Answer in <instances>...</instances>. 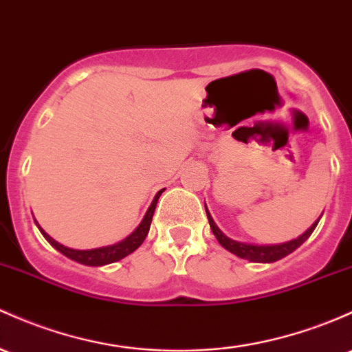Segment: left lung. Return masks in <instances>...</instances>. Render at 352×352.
Here are the masks:
<instances>
[{"mask_svg":"<svg viewBox=\"0 0 352 352\" xmlns=\"http://www.w3.org/2000/svg\"><path fill=\"white\" fill-rule=\"evenodd\" d=\"M206 212H207V219H208V223H210L212 232H214L215 239H217L219 244L222 245L223 249H227L229 252H232L234 256H237L241 258H247V261H250V262H262V264H265V262H276V261H279V258L289 256L291 252H294L297 247L302 245L304 242L309 239V235L314 232L316 226H318V222L320 220V217H319L311 227H309L306 232H304L302 235H299L297 239H292V241L283 242V244L258 245V244H247V242H237V241H234V239L227 237V235L219 229L217 223L214 222L212 215L208 214L207 206H206Z\"/></svg>","mask_w":352,"mask_h":352,"instance_id":"left-lung-1","label":"left lung"}]
</instances>
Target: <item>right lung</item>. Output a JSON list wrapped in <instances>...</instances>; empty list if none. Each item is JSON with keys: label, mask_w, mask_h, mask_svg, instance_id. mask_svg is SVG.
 Listing matches in <instances>:
<instances>
[{"label": "right lung", "mask_w": 352, "mask_h": 352, "mask_svg": "<svg viewBox=\"0 0 352 352\" xmlns=\"http://www.w3.org/2000/svg\"><path fill=\"white\" fill-rule=\"evenodd\" d=\"M164 190L165 188H162V190L157 192L155 199H153L152 204H150L148 210H146L145 217L140 222V226H138L137 229H135L133 232L129 235V237H125L123 241H120L113 245H105V247H98V249H88V250L69 249V247H65L63 244H60V242H56L53 237H50V235L46 234L40 226H38L36 220H34V222H36L38 229H40V232L43 234V237L50 242V244L55 247L58 252H61L63 256L72 258V261L78 262V264L98 267V265L111 264V262H117V261H120V258L126 257L129 254H132L133 250H137L138 247L142 245V242L145 241L146 234H148V230H150V223H152V217H153V212H155L158 197L162 195V192Z\"/></svg>", "instance_id": "1"}]
</instances>
